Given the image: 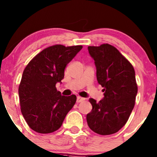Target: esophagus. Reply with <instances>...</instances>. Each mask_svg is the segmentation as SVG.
Instances as JSON below:
<instances>
[{"label":"esophagus","instance_id":"1","mask_svg":"<svg viewBox=\"0 0 157 157\" xmlns=\"http://www.w3.org/2000/svg\"><path fill=\"white\" fill-rule=\"evenodd\" d=\"M83 101H85V98L80 97V96H77V103H80Z\"/></svg>","mask_w":157,"mask_h":157}]
</instances>
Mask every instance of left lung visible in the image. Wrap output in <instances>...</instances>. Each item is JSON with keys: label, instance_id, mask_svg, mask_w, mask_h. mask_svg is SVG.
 I'll use <instances>...</instances> for the list:
<instances>
[{"label": "left lung", "instance_id": "left-lung-1", "mask_svg": "<svg viewBox=\"0 0 157 157\" xmlns=\"http://www.w3.org/2000/svg\"><path fill=\"white\" fill-rule=\"evenodd\" d=\"M94 60L98 83L104 98L97 103L89 99L92 109L86 115L89 128L106 136L115 133L125 125L135 106L138 86L131 63L109 44L89 46Z\"/></svg>", "mask_w": 157, "mask_h": 157}]
</instances>
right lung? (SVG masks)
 <instances>
[{
  "mask_svg": "<svg viewBox=\"0 0 157 157\" xmlns=\"http://www.w3.org/2000/svg\"><path fill=\"white\" fill-rule=\"evenodd\" d=\"M82 48L50 46L34 56L24 70L18 87L21 111L34 131L45 134L57 130L75 104L76 95H61L56 84L64 78L65 67Z\"/></svg>",
  "mask_w": 157,
  "mask_h": 157,
  "instance_id": "add662e5",
  "label": "right lung"
}]
</instances>
